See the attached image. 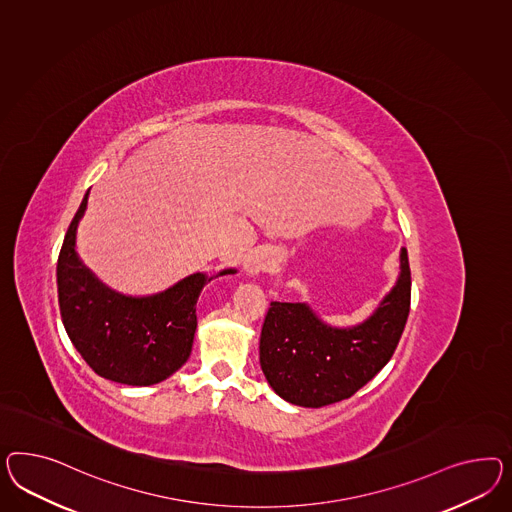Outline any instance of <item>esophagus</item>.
I'll return each instance as SVG.
<instances>
[{
  "instance_id": "esophagus-1",
  "label": "esophagus",
  "mask_w": 512,
  "mask_h": 512,
  "mask_svg": "<svg viewBox=\"0 0 512 512\" xmlns=\"http://www.w3.org/2000/svg\"><path fill=\"white\" fill-rule=\"evenodd\" d=\"M274 266V257L266 249H253L249 251L248 257L244 259V270L248 274H259V272H268Z\"/></svg>"
}]
</instances>
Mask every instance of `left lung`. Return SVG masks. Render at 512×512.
<instances>
[{"label": "left lung", "mask_w": 512, "mask_h": 512, "mask_svg": "<svg viewBox=\"0 0 512 512\" xmlns=\"http://www.w3.org/2000/svg\"><path fill=\"white\" fill-rule=\"evenodd\" d=\"M410 291L408 251L402 248L395 285L356 326H332L305 302H272L259 343L270 387L283 401L304 408L352 397L391 360L410 313Z\"/></svg>", "instance_id": "left-lung-1"}]
</instances>
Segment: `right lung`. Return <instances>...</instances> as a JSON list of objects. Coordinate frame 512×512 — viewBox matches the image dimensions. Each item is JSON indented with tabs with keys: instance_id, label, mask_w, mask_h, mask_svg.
Masks as SVG:
<instances>
[{
	"instance_id": "1",
	"label": "right lung",
	"mask_w": 512,
	"mask_h": 512,
	"mask_svg": "<svg viewBox=\"0 0 512 512\" xmlns=\"http://www.w3.org/2000/svg\"><path fill=\"white\" fill-rule=\"evenodd\" d=\"M89 192L63 240L57 261V292L63 326L85 363L102 378L126 386H152L169 378L190 358L199 294L216 276L195 272L169 289L128 296L102 283L76 251L78 225Z\"/></svg>"
}]
</instances>
